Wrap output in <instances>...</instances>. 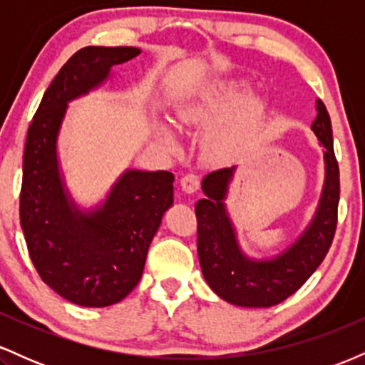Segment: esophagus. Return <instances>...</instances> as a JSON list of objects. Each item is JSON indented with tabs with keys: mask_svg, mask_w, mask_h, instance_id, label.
<instances>
[{
	"mask_svg": "<svg viewBox=\"0 0 365 365\" xmlns=\"http://www.w3.org/2000/svg\"><path fill=\"white\" fill-rule=\"evenodd\" d=\"M180 187H182V190L187 192V194H194V192L199 190L200 178L194 173H188L182 180H180Z\"/></svg>",
	"mask_w": 365,
	"mask_h": 365,
	"instance_id": "esophagus-1",
	"label": "esophagus"
}]
</instances>
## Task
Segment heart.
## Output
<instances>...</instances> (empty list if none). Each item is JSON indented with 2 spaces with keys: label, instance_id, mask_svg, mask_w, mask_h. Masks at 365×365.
Listing matches in <instances>:
<instances>
[{
  "label": "heart",
  "instance_id": "1",
  "mask_svg": "<svg viewBox=\"0 0 365 365\" xmlns=\"http://www.w3.org/2000/svg\"><path fill=\"white\" fill-rule=\"evenodd\" d=\"M244 94L245 83L223 82L194 99L178 104L175 110L177 121L185 127L204 128L225 121L223 125L209 132L206 139V154L211 159L223 161L232 158L240 149L247 130L261 116L262 103L255 98L245 99ZM156 132L170 149H178L177 135L168 123L158 121Z\"/></svg>",
  "mask_w": 365,
  "mask_h": 365
}]
</instances>
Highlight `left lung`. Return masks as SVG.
<instances>
[{
    "instance_id": "8db88e82",
    "label": "left lung",
    "mask_w": 365,
    "mask_h": 365,
    "mask_svg": "<svg viewBox=\"0 0 365 365\" xmlns=\"http://www.w3.org/2000/svg\"><path fill=\"white\" fill-rule=\"evenodd\" d=\"M316 133L324 158V183L312 220L292 244L271 257H250L226 206L237 166L212 171L202 180L197 200V254L200 269L217 297L240 307H273L293 295L319 267L336 230L340 170L333 150V130L326 106L316 101Z\"/></svg>"
}]
</instances>
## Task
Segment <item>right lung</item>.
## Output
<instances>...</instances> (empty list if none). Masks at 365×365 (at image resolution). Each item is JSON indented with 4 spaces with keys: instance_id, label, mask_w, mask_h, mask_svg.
<instances>
[{
    "instance_id": "1",
    "label": "right lung",
    "mask_w": 365,
    "mask_h": 365,
    "mask_svg": "<svg viewBox=\"0 0 365 365\" xmlns=\"http://www.w3.org/2000/svg\"><path fill=\"white\" fill-rule=\"evenodd\" d=\"M139 54L132 46L82 48L49 83L27 132L20 226L29 254L49 288L83 307L118 304L137 287L150 242L173 206L170 171L128 168L101 202L82 207L58 156L68 104L99 89L113 66Z\"/></svg>"
}]
</instances>
